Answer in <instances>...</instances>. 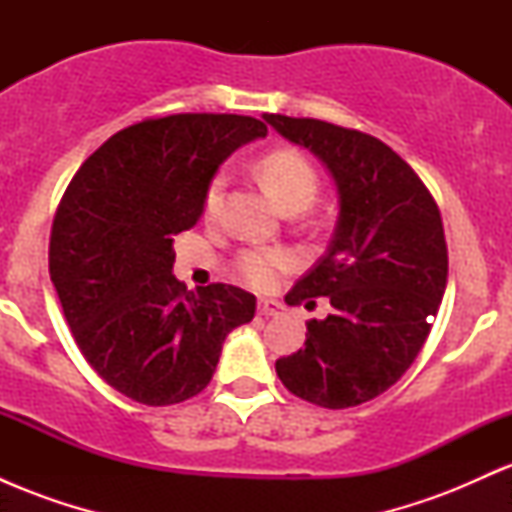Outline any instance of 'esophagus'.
<instances>
[{
	"mask_svg": "<svg viewBox=\"0 0 512 512\" xmlns=\"http://www.w3.org/2000/svg\"><path fill=\"white\" fill-rule=\"evenodd\" d=\"M257 313L262 317H272V315H279L281 313V305L276 301H267V298H260L257 301Z\"/></svg>",
	"mask_w": 512,
	"mask_h": 512,
	"instance_id": "1",
	"label": "esophagus"
}]
</instances>
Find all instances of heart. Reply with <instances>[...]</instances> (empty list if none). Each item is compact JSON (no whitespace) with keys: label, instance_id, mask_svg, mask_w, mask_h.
Masks as SVG:
<instances>
[{"label":"heart","instance_id":"b5f03b06","mask_svg":"<svg viewBox=\"0 0 512 512\" xmlns=\"http://www.w3.org/2000/svg\"><path fill=\"white\" fill-rule=\"evenodd\" d=\"M257 175L264 190L274 197L286 214H298L315 202L320 190V175L308 156L298 149H274L257 161ZM226 195V173H216L207 185L202 202V216L214 221L219 216ZM298 264L296 252L289 248H245L236 257V272L255 289H269L281 274Z\"/></svg>","mask_w":512,"mask_h":512}]
</instances>
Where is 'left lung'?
<instances>
[{
	"label": "left lung",
	"mask_w": 512,
	"mask_h": 512,
	"mask_svg": "<svg viewBox=\"0 0 512 512\" xmlns=\"http://www.w3.org/2000/svg\"><path fill=\"white\" fill-rule=\"evenodd\" d=\"M262 117L313 151L339 192L330 248L286 293L289 305L327 296L332 313L308 322L305 349L279 358L276 375L317 407H356L395 385L431 332L448 284L440 209L380 139L313 117Z\"/></svg>",
	"instance_id": "8db88e82"
}]
</instances>
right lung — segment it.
Segmentation results:
<instances>
[{"label":"right lung","instance_id":"add662e5","mask_svg":"<svg viewBox=\"0 0 512 512\" xmlns=\"http://www.w3.org/2000/svg\"><path fill=\"white\" fill-rule=\"evenodd\" d=\"M267 125L180 113L129 125L81 163L50 233V279L88 366L149 407L199 395L226 334L255 317L231 284L187 291L173 238L202 216L214 173Z\"/></svg>","mask_w":512,"mask_h":512}]
</instances>
